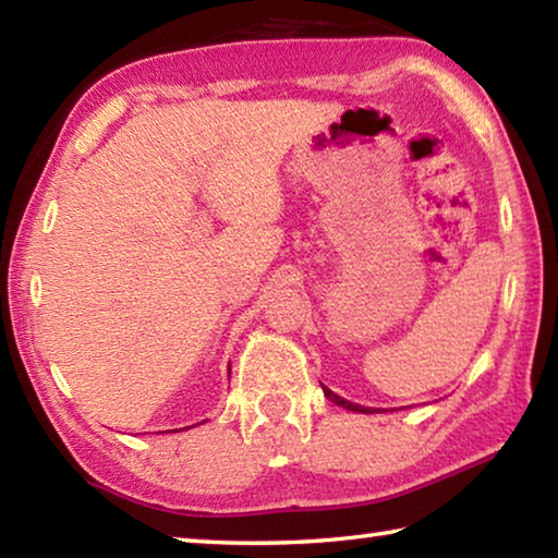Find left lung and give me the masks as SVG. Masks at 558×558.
<instances>
[{"instance_id":"8db88e82","label":"left lung","mask_w":558,"mask_h":558,"mask_svg":"<svg viewBox=\"0 0 558 558\" xmlns=\"http://www.w3.org/2000/svg\"><path fill=\"white\" fill-rule=\"evenodd\" d=\"M325 389V396L332 403H337V405H342V409H347V411H356V413H376L374 409H364V405H356V403H352V401H347V399H342V396H337V393H332L327 389V386H323Z\"/></svg>"}]
</instances>
